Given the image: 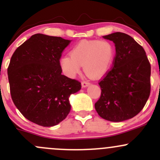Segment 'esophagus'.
Returning <instances> with one entry per match:
<instances>
[{
    "mask_svg": "<svg viewBox=\"0 0 160 160\" xmlns=\"http://www.w3.org/2000/svg\"><path fill=\"white\" fill-rule=\"evenodd\" d=\"M81 85H82V88H87V87H88L90 85V83L88 81H83L81 83Z\"/></svg>",
    "mask_w": 160,
    "mask_h": 160,
    "instance_id": "34e87169",
    "label": "esophagus"
}]
</instances>
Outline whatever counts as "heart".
I'll list each match as a JSON object with an SVG mask.
<instances>
[{"label":"heart","instance_id":"obj_1","mask_svg":"<svg viewBox=\"0 0 160 160\" xmlns=\"http://www.w3.org/2000/svg\"><path fill=\"white\" fill-rule=\"evenodd\" d=\"M115 49L107 40H83L77 43L70 55L62 56L59 66L69 77H74L83 66L85 73L93 79L104 77L114 63Z\"/></svg>","mask_w":160,"mask_h":160}]
</instances>
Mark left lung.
Segmentation results:
<instances>
[{"label": "left lung", "mask_w": 160, "mask_h": 160, "mask_svg": "<svg viewBox=\"0 0 160 160\" xmlns=\"http://www.w3.org/2000/svg\"><path fill=\"white\" fill-rule=\"evenodd\" d=\"M103 38L114 43L113 68L99 85L101 94L94 107L100 117L120 122L135 117L150 94L151 66L144 49L132 37L114 32Z\"/></svg>", "instance_id": "1"}]
</instances>
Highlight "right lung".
<instances>
[{
	"instance_id": "right-lung-1",
	"label": "right lung",
	"mask_w": 160,
	"mask_h": 160,
	"mask_svg": "<svg viewBox=\"0 0 160 160\" xmlns=\"http://www.w3.org/2000/svg\"><path fill=\"white\" fill-rule=\"evenodd\" d=\"M70 40L35 34L13 53L8 68L11 95L24 117L44 127L67 118L70 95L81 83L62 74L59 59Z\"/></svg>"
}]
</instances>
